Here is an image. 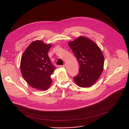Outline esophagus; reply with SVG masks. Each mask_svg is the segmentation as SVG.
Here are the masks:
<instances>
[{"label": "esophagus", "instance_id": "34e87169", "mask_svg": "<svg viewBox=\"0 0 129 129\" xmlns=\"http://www.w3.org/2000/svg\"><path fill=\"white\" fill-rule=\"evenodd\" d=\"M65 67V65L64 64V65H60V66H59V67L60 68H64Z\"/></svg>", "mask_w": 129, "mask_h": 129}]
</instances>
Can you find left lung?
Here are the masks:
<instances>
[{
	"mask_svg": "<svg viewBox=\"0 0 129 129\" xmlns=\"http://www.w3.org/2000/svg\"><path fill=\"white\" fill-rule=\"evenodd\" d=\"M69 45L78 61L79 73L74 77L81 87H90L100 77L104 66V56L99 47L90 39L78 37Z\"/></svg>",
	"mask_w": 129,
	"mask_h": 129,
	"instance_id": "obj_1",
	"label": "left lung"
}]
</instances>
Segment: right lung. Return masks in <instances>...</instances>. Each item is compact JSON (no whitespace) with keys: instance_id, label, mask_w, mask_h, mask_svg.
Returning <instances> with one entry per match:
<instances>
[{"instance_id":"add662e5","label":"right lung","mask_w":129,"mask_h":129,"mask_svg":"<svg viewBox=\"0 0 129 129\" xmlns=\"http://www.w3.org/2000/svg\"><path fill=\"white\" fill-rule=\"evenodd\" d=\"M51 47L50 44L35 41L21 57L20 69L23 78L31 87L38 90H47L52 82L51 75L55 68L48 55Z\"/></svg>"}]
</instances>
